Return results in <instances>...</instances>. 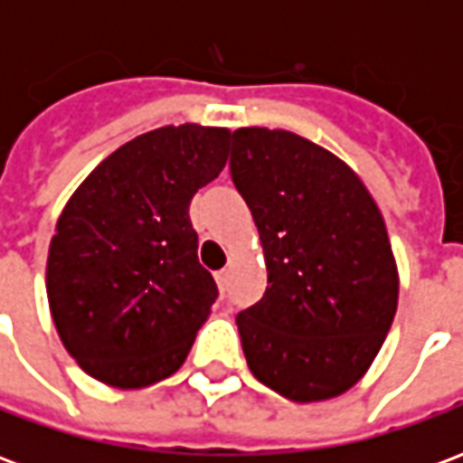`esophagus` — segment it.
Segmentation results:
<instances>
[{
	"label": "esophagus",
	"mask_w": 463,
	"mask_h": 463,
	"mask_svg": "<svg viewBox=\"0 0 463 463\" xmlns=\"http://www.w3.org/2000/svg\"><path fill=\"white\" fill-rule=\"evenodd\" d=\"M215 282H218V288H221V292L228 290V270L215 272Z\"/></svg>",
	"instance_id": "obj_1"
}]
</instances>
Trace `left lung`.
Instances as JSON below:
<instances>
[{"label":"left lung","mask_w":463,"mask_h":463,"mask_svg":"<svg viewBox=\"0 0 463 463\" xmlns=\"http://www.w3.org/2000/svg\"><path fill=\"white\" fill-rule=\"evenodd\" d=\"M231 175L260 232L268 288L238 315L258 382L325 402L367 374L399 302L387 225L357 173L282 128L232 133Z\"/></svg>","instance_id":"obj_1"}]
</instances>
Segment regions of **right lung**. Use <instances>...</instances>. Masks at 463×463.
I'll use <instances>...</instances> for the list:
<instances>
[{
	"label": "right lung",
	"instance_id": "right-lung-1",
	"mask_svg": "<svg viewBox=\"0 0 463 463\" xmlns=\"http://www.w3.org/2000/svg\"><path fill=\"white\" fill-rule=\"evenodd\" d=\"M231 128L163 126L123 143L59 215L46 298L89 377L143 389L178 372L218 298L188 205L228 161Z\"/></svg>",
	"mask_w": 463,
	"mask_h": 463
}]
</instances>
